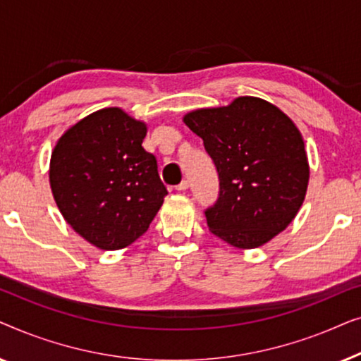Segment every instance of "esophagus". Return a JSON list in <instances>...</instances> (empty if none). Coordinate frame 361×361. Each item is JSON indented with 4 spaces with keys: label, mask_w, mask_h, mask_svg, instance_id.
<instances>
[{
    "label": "esophagus",
    "mask_w": 361,
    "mask_h": 361,
    "mask_svg": "<svg viewBox=\"0 0 361 361\" xmlns=\"http://www.w3.org/2000/svg\"><path fill=\"white\" fill-rule=\"evenodd\" d=\"M187 189H189V180H182L180 184L176 185V190H179V192L187 190Z\"/></svg>",
    "instance_id": "esophagus-1"
}]
</instances>
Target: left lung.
<instances>
[{"label": "left lung", "instance_id": "obj_1", "mask_svg": "<svg viewBox=\"0 0 361 361\" xmlns=\"http://www.w3.org/2000/svg\"><path fill=\"white\" fill-rule=\"evenodd\" d=\"M219 172L209 230L236 248H258L281 233L302 205L309 162L302 136L279 108L256 97L187 113Z\"/></svg>", "mask_w": 361, "mask_h": 361}]
</instances>
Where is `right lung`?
I'll return each mask as SVG.
<instances>
[{
    "mask_svg": "<svg viewBox=\"0 0 361 361\" xmlns=\"http://www.w3.org/2000/svg\"><path fill=\"white\" fill-rule=\"evenodd\" d=\"M146 125L120 108H103L63 133L49 180L63 219L100 250H121L146 233L166 185L142 147Z\"/></svg>",
    "mask_w": 361,
    "mask_h": 361,
    "instance_id": "1",
    "label": "right lung"
}]
</instances>
